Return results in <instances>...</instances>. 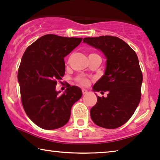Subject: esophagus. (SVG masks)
I'll list each match as a JSON object with an SVG mask.
<instances>
[{"label":"esophagus","mask_w":160,"mask_h":160,"mask_svg":"<svg viewBox=\"0 0 160 160\" xmlns=\"http://www.w3.org/2000/svg\"><path fill=\"white\" fill-rule=\"evenodd\" d=\"M82 94L85 95V94H86L87 93H88V90H86V89H85V88H82Z\"/></svg>","instance_id":"1"}]
</instances>
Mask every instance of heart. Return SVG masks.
<instances>
[{
  "mask_svg": "<svg viewBox=\"0 0 160 160\" xmlns=\"http://www.w3.org/2000/svg\"><path fill=\"white\" fill-rule=\"evenodd\" d=\"M90 55H94V54H90ZM77 81H78L79 83H80L82 86H87L89 83V80L87 78H82V77H79V78H77Z\"/></svg>",
  "mask_w": 160,
  "mask_h": 160,
  "instance_id": "obj_1",
  "label": "heart"
}]
</instances>
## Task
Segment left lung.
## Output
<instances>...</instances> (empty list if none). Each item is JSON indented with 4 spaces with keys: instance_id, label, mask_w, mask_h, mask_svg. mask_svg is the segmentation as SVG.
Instances as JSON below:
<instances>
[{
    "instance_id": "8db88e82",
    "label": "left lung",
    "mask_w": 160,
    "mask_h": 160,
    "mask_svg": "<svg viewBox=\"0 0 160 160\" xmlns=\"http://www.w3.org/2000/svg\"><path fill=\"white\" fill-rule=\"evenodd\" d=\"M83 42L101 50L107 59L105 73L93 91L108 94L97 96V104L90 110L91 118L99 127L118 128L131 118L140 101L142 74L137 54L116 37H87Z\"/></svg>"
}]
</instances>
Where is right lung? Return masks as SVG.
I'll use <instances>...</instances> for the list:
<instances>
[{"instance_id": "obj_1", "label": "right lung", "mask_w": 160, "mask_h": 160, "mask_svg": "<svg viewBox=\"0 0 160 160\" xmlns=\"http://www.w3.org/2000/svg\"><path fill=\"white\" fill-rule=\"evenodd\" d=\"M82 38L54 34L40 37L25 50L18 69L22 104L27 116L38 127L55 129L69 120L71 108L82 97L79 87L70 85L63 94L55 90L65 74L64 57Z\"/></svg>"}]
</instances>
